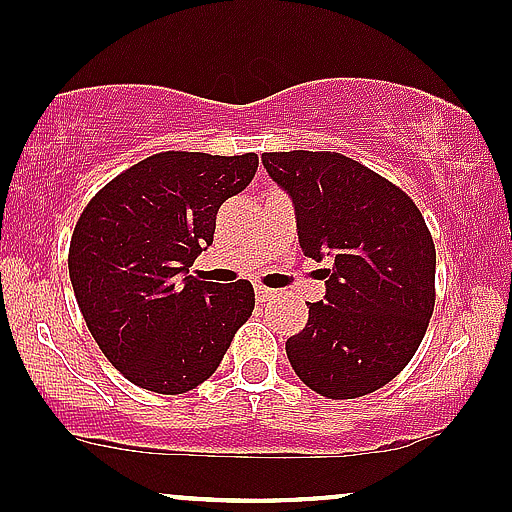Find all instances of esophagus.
<instances>
[{
  "label": "esophagus",
  "instance_id": "1",
  "mask_svg": "<svg viewBox=\"0 0 512 512\" xmlns=\"http://www.w3.org/2000/svg\"><path fill=\"white\" fill-rule=\"evenodd\" d=\"M273 298V290L271 288H263V285H256V300L258 302H266Z\"/></svg>",
  "mask_w": 512,
  "mask_h": 512
}]
</instances>
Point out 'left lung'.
Wrapping results in <instances>:
<instances>
[{
	"label": "left lung",
	"mask_w": 512,
	"mask_h": 512,
	"mask_svg": "<svg viewBox=\"0 0 512 512\" xmlns=\"http://www.w3.org/2000/svg\"><path fill=\"white\" fill-rule=\"evenodd\" d=\"M288 190L302 254L322 261L324 300L285 342L307 388L332 400L361 398L393 381L430 324L434 241L415 202L383 175L334 151L263 153Z\"/></svg>",
	"instance_id": "8db88e82"
}]
</instances>
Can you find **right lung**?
<instances>
[{
  "label": "right lung",
  "mask_w": 512,
  "mask_h": 512,
  "mask_svg": "<svg viewBox=\"0 0 512 512\" xmlns=\"http://www.w3.org/2000/svg\"><path fill=\"white\" fill-rule=\"evenodd\" d=\"M258 156L166 151L109 180L70 239V283L87 329L134 386L178 395L217 371L254 312L249 280L188 276L217 212L256 175Z\"/></svg>",
  "instance_id": "obj_1"
}]
</instances>
